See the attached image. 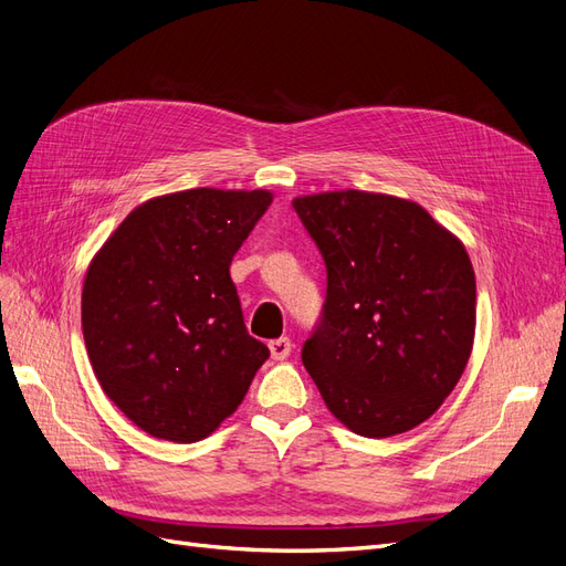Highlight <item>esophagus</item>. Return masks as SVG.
Listing matches in <instances>:
<instances>
[{
    "instance_id": "34e87169",
    "label": "esophagus",
    "mask_w": 566,
    "mask_h": 566,
    "mask_svg": "<svg viewBox=\"0 0 566 566\" xmlns=\"http://www.w3.org/2000/svg\"><path fill=\"white\" fill-rule=\"evenodd\" d=\"M269 349H271V356L276 358V361H285V358L290 356V352H293V342H290V337L271 339L269 342Z\"/></svg>"
}]
</instances>
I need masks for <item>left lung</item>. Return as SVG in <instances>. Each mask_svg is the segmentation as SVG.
Segmentation results:
<instances>
[{
  "label": "left lung",
  "mask_w": 566,
  "mask_h": 566,
  "mask_svg": "<svg viewBox=\"0 0 566 566\" xmlns=\"http://www.w3.org/2000/svg\"><path fill=\"white\" fill-rule=\"evenodd\" d=\"M293 208L328 273L304 368L352 432L413 430L453 391L472 352L476 283L465 245L394 196L349 188L295 198Z\"/></svg>",
  "instance_id": "left-lung-1"
}]
</instances>
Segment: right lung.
<instances>
[{
    "label": "right lung",
    "instance_id": "add662e5",
    "mask_svg": "<svg viewBox=\"0 0 566 566\" xmlns=\"http://www.w3.org/2000/svg\"><path fill=\"white\" fill-rule=\"evenodd\" d=\"M271 200L219 188L153 198L92 260L84 345L108 399L150 437L212 434L269 358L248 335L229 266Z\"/></svg>",
    "mask_w": 566,
    "mask_h": 566
}]
</instances>
